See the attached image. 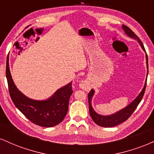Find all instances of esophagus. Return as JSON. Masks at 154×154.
Returning <instances> with one entry per match:
<instances>
[{
  "label": "esophagus",
  "mask_w": 154,
  "mask_h": 154,
  "mask_svg": "<svg viewBox=\"0 0 154 154\" xmlns=\"http://www.w3.org/2000/svg\"><path fill=\"white\" fill-rule=\"evenodd\" d=\"M80 88H82V89L85 90V91H88V90L89 89V88H88V86L86 84H85V83H82V84H80Z\"/></svg>",
  "instance_id": "1"
}]
</instances>
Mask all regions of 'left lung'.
Wrapping results in <instances>:
<instances>
[{
  "instance_id": "obj_1",
  "label": "left lung",
  "mask_w": 154,
  "mask_h": 154,
  "mask_svg": "<svg viewBox=\"0 0 154 154\" xmlns=\"http://www.w3.org/2000/svg\"><path fill=\"white\" fill-rule=\"evenodd\" d=\"M122 29L125 32L128 36L130 37V38L135 39V40H137L140 46L142 47L143 50L145 52V48L143 46V44L141 40H140L138 37L136 35L135 33L132 32L128 26L122 25ZM146 64H147V76L148 74V56L147 54H146ZM146 82H147V79L146 80V82H145L144 87L143 88V90L141 91L140 94L137 95V98H135L133 101L131 103H130L128 106L124 108L123 109L117 111L116 113H114V114H111V115L109 116H103L100 115V114H98V113H96L94 111V109L92 107L91 104V100L92 98H93V95H94L95 91H93V89H92L91 92L88 93V103H89V111H90V114H91V118L93 119L94 122L96 124V125H99L100 127H104V128H111V127L116 126V125H119V124L124 122L125 121H126L127 119L130 117V116L132 115V113L134 112V111L135 110L136 108H137L140 102L142 100L145 91H146Z\"/></svg>"
}]
</instances>
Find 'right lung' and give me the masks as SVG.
I'll return each instance as SVG.
<instances>
[{"instance_id": "add662e5", "label": "right lung", "mask_w": 154, "mask_h": 154, "mask_svg": "<svg viewBox=\"0 0 154 154\" xmlns=\"http://www.w3.org/2000/svg\"><path fill=\"white\" fill-rule=\"evenodd\" d=\"M6 75L12 101L29 121L44 128H51L63 121L69 108V98L73 93L72 82L58 90L51 98L37 100L27 98L17 89L11 75L8 58Z\"/></svg>"}]
</instances>
